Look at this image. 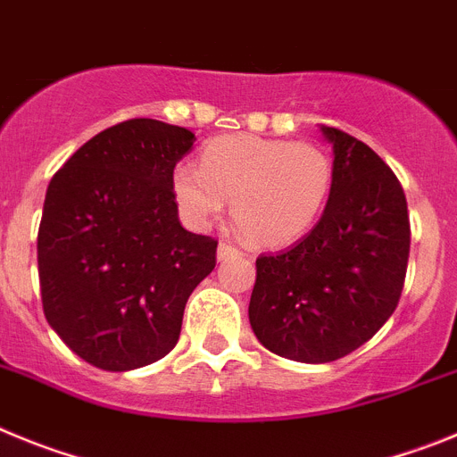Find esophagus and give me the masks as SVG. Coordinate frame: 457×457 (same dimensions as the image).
Wrapping results in <instances>:
<instances>
[{
  "label": "esophagus",
  "instance_id": "obj_1",
  "mask_svg": "<svg viewBox=\"0 0 457 457\" xmlns=\"http://www.w3.org/2000/svg\"><path fill=\"white\" fill-rule=\"evenodd\" d=\"M241 254V248H237L229 241H220L219 244V259H229V257H238Z\"/></svg>",
  "mask_w": 457,
  "mask_h": 457
}]
</instances>
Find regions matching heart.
Returning <instances> with one entry per match:
<instances>
[{"mask_svg":"<svg viewBox=\"0 0 457 457\" xmlns=\"http://www.w3.org/2000/svg\"><path fill=\"white\" fill-rule=\"evenodd\" d=\"M170 184L193 220L216 219L232 200L238 232L253 244L282 245L320 219L335 187V163L316 143L229 134L204 145L200 168L179 163Z\"/></svg>","mask_w":457,"mask_h":457,"instance_id":"1","label":"heart"}]
</instances>
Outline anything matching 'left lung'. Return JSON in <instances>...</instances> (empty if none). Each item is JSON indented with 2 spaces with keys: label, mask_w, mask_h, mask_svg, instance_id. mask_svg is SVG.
Segmentation results:
<instances>
[{
  "label": "left lung",
  "mask_w": 457,
  "mask_h": 457,
  "mask_svg": "<svg viewBox=\"0 0 457 457\" xmlns=\"http://www.w3.org/2000/svg\"><path fill=\"white\" fill-rule=\"evenodd\" d=\"M335 152L330 203L307 237L259 254L250 326L287 360L335 361L394 314L410 257L405 193L367 143L320 127Z\"/></svg>",
  "instance_id": "1"
}]
</instances>
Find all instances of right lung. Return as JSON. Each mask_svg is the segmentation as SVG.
Wrapping results in <instances>:
<instances>
[{"label":"right lung","instance_id":"right-lung-1","mask_svg":"<svg viewBox=\"0 0 457 457\" xmlns=\"http://www.w3.org/2000/svg\"><path fill=\"white\" fill-rule=\"evenodd\" d=\"M191 131L152 118L118 122L63 163L38 228L45 319L104 371H131L175 348L188 295L219 241L182 228L172 170Z\"/></svg>","mask_w":457,"mask_h":457}]
</instances>
